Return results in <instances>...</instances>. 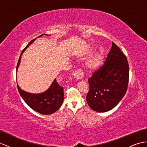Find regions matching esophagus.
Wrapping results in <instances>:
<instances>
[{
  "instance_id": "esophagus-1",
  "label": "esophagus",
  "mask_w": 147,
  "mask_h": 147,
  "mask_svg": "<svg viewBox=\"0 0 147 147\" xmlns=\"http://www.w3.org/2000/svg\"><path fill=\"white\" fill-rule=\"evenodd\" d=\"M73 76L75 78L78 79V80H81V79H82L84 77L83 71H82V70L81 69H78L73 74Z\"/></svg>"
}]
</instances>
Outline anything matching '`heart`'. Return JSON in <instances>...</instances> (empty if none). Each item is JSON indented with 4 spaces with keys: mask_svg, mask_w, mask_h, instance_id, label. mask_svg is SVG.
<instances>
[{
    "mask_svg": "<svg viewBox=\"0 0 147 147\" xmlns=\"http://www.w3.org/2000/svg\"><path fill=\"white\" fill-rule=\"evenodd\" d=\"M92 50H91L92 51ZM104 48H100L99 51L90 58L86 63V66L89 69H96L102 65L104 58Z\"/></svg>",
    "mask_w": 147,
    "mask_h": 147,
    "instance_id": "b5f03b06",
    "label": "heart"
}]
</instances>
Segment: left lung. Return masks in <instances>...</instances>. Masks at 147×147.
Segmentation results:
<instances>
[{
    "instance_id": "left-lung-1",
    "label": "left lung",
    "mask_w": 147,
    "mask_h": 147,
    "mask_svg": "<svg viewBox=\"0 0 147 147\" xmlns=\"http://www.w3.org/2000/svg\"><path fill=\"white\" fill-rule=\"evenodd\" d=\"M129 78L127 57L112 42L103 66L88 79L89 90L86 101L89 106L99 112L112 109L125 94Z\"/></svg>"
}]
</instances>
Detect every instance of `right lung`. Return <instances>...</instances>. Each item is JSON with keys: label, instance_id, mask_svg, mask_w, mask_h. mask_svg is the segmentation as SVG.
I'll use <instances>...</instances> for the list:
<instances>
[{"label": "right lung", "instance_id": "1", "mask_svg": "<svg viewBox=\"0 0 147 147\" xmlns=\"http://www.w3.org/2000/svg\"><path fill=\"white\" fill-rule=\"evenodd\" d=\"M41 35L38 37L43 36ZM45 35H49L44 34ZM35 39L32 40L27 46L22 50L17 66V71L20 65L21 56L24 51L30 46ZM18 92H19L22 99L27 103L28 106L33 110L41 114L48 115L53 114L58 111L63 102L64 92L63 88L60 86L56 80H54L51 86L46 91L40 94H32L23 91L17 84Z\"/></svg>", "mask_w": 147, "mask_h": 147}]
</instances>
